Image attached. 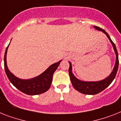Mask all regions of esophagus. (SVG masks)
Returning <instances> with one entry per match:
<instances>
[{
	"label": "esophagus",
	"instance_id": "1",
	"mask_svg": "<svg viewBox=\"0 0 121 121\" xmlns=\"http://www.w3.org/2000/svg\"><path fill=\"white\" fill-rule=\"evenodd\" d=\"M67 56V57H66V59L69 58V57H70V56H69H69Z\"/></svg>",
	"mask_w": 121,
	"mask_h": 121
}]
</instances>
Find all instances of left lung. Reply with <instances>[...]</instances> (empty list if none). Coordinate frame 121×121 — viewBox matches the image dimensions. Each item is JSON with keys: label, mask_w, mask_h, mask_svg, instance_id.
I'll list each match as a JSON object with an SVG mask.
<instances>
[{"label": "left lung", "mask_w": 121, "mask_h": 121, "mask_svg": "<svg viewBox=\"0 0 121 121\" xmlns=\"http://www.w3.org/2000/svg\"><path fill=\"white\" fill-rule=\"evenodd\" d=\"M95 29H96L98 31H101L103 33H104L109 39L111 43L112 44V46H113V49L114 50L116 54V62L114 67L113 68L112 71L110 73L108 77H106L104 79L102 80L96 81V82H87V81H82L78 79L77 78L75 77L73 73H72V63L70 62H69L70 64L69 69V73L70 78L72 84L74 88L78 91L82 93L83 94L85 95H93L98 94L101 91L106 88L109 85L112 83L114 80L116 75L117 69H118L119 66V59H118V53L117 51L116 47L114 43L111 40L110 36H109L108 34L105 31L100 28L98 26H93Z\"/></svg>", "instance_id": "8db88e82"}]
</instances>
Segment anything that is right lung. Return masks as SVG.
Here are the masks:
<instances>
[{"mask_svg": "<svg viewBox=\"0 0 121 121\" xmlns=\"http://www.w3.org/2000/svg\"><path fill=\"white\" fill-rule=\"evenodd\" d=\"M9 44L6 48L5 52L4 68L6 75L13 85L22 92L28 95H36L47 91L51 85L54 73L59 65L62 60L50 65L45 71L36 77L30 79L19 78L9 70L7 65V53Z\"/></svg>", "mask_w": 121, "mask_h": 121, "instance_id": "obj_1", "label": "right lung"}]
</instances>
